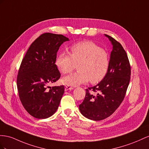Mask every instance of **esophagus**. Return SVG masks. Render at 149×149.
I'll list each match as a JSON object with an SVG mask.
<instances>
[{"mask_svg": "<svg viewBox=\"0 0 149 149\" xmlns=\"http://www.w3.org/2000/svg\"><path fill=\"white\" fill-rule=\"evenodd\" d=\"M74 87H70V86H65V91H68V90H72V89H74Z\"/></svg>", "mask_w": 149, "mask_h": 149, "instance_id": "1", "label": "esophagus"}]
</instances>
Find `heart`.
Listing matches in <instances>:
<instances>
[{"mask_svg": "<svg viewBox=\"0 0 149 149\" xmlns=\"http://www.w3.org/2000/svg\"><path fill=\"white\" fill-rule=\"evenodd\" d=\"M70 55L61 52L56 59V65L62 74L73 70L77 64L78 70L63 77L65 84L77 86L89 80L96 83L104 79L108 70L109 58L107 52L93 41L78 42L71 46Z\"/></svg>", "mask_w": 149, "mask_h": 149, "instance_id": "b5f03b06", "label": "heart"}]
</instances>
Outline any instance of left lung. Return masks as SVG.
<instances>
[{
	"instance_id": "8db88e82",
	"label": "left lung",
	"mask_w": 149,
	"mask_h": 149,
	"mask_svg": "<svg viewBox=\"0 0 149 149\" xmlns=\"http://www.w3.org/2000/svg\"><path fill=\"white\" fill-rule=\"evenodd\" d=\"M113 45L109 66L104 79L86 89L79 110L88 119L99 121L111 116L123 101L130 81L131 67L127 53L113 38L105 35Z\"/></svg>"
}]
</instances>
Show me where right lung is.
<instances>
[{"label": "right lung", "mask_w": 149, "mask_h": 149, "mask_svg": "<svg viewBox=\"0 0 149 149\" xmlns=\"http://www.w3.org/2000/svg\"><path fill=\"white\" fill-rule=\"evenodd\" d=\"M68 38L50 33L34 41L22 59L17 76L20 101L27 112L38 119L52 116L58 108L64 86L49 87L60 73L55 64L59 47Z\"/></svg>", "instance_id": "1"}]
</instances>
